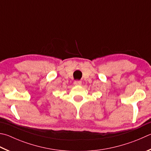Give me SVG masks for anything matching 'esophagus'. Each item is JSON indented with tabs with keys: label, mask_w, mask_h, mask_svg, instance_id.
<instances>
[{
	"label": "esophagus",
	"mask_w": 151,
	"mask_h": 151,
	"mask_svg": "<svg viewBox=\"0 0 151 151\" xmlns=\"http://www.w3.org/2000/svg\"><path fill=\"white\" fill-rule=\"evenodd\" d=\"M74 84H75V86H81L82 84V82L80 81H76L74 82Z\"/></svg>",
	"instance_id": "obj_1"
}]
</instances>
